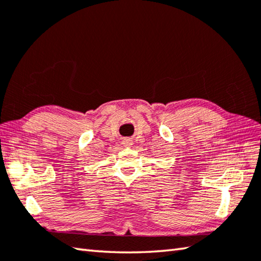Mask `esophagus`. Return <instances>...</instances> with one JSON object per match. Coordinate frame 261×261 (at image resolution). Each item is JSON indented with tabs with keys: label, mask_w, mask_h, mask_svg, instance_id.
Segmentation results:
<instances>
[{
	"label": "esophagus",
	"mask_w": 261,
	"mask_h": 261,
	"mask_svg": "<svg viewBox=\"0 0 261 261\" xmlns=\"http://www.w3.org/2000/svg\"><path fill=\"white\" fill-rule=\"evenodd\" d=\"M123 145H124V147H126V148H130V147L132 146V140H130V139H124V140H123Z\"/></svg>",
	"instance_id": "1"
}]
</instances>
